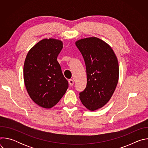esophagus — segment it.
I'll use <instances>...</instances> for the list:
<instances>
[{
    "label": "esophagus",
    "instance_id": "34e87169",
    "mask_svg": "<svg viewBox=\"0 0 148 148\" xmlns=\"http://www.w3.org/2000/svg\"><path fill=\"white\" fill-rule=\"evenodd\" d=\"M69 84H70V86H73L74 85V80H73V79H69Z\"/></svg>",
    "mask_w": 148,
    "mask_h": 148
}]
</instances>
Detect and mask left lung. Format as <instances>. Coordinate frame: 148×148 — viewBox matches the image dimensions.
I'll list each match as a JSON object with an SVG mask.
<instances>
[{
	"mask_svg": "<svg viewBox=\"0 0 148 148\" xmlns=\"http://www.w3.org/2000/svg\"><path fill=\"white\" fill-rule=\"evenodd\" d=\"M75 45L84 59L87 77L79 99L93 111L103 107L113 95L119 79L118 61L110 46L97 37L82 38Z\"/></svg>",
	"mask_w": 148,
	"mask_h": 148,
	"instance_id": "obj_1",
	"label": "left lung"
}]
</instances>
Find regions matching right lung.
Masks as SVG:
<instances>
[{"label": "right lung", "mask_w": 148, "mask_h": 148, "mask_svg": "<svg viewBox=\"0 0 148 148\" xmlns=\"http://www.w3.org/2000/svg\"><path fill=\"white\" fill-rule=\"evenodd\" d=\"M63 43L54 38H45L28 52L23 77L31 99L40 107L51 108L66 93L69 82L63 75L57 57Z\"/></svg>", "instance_id": "1"}]
</instances>
